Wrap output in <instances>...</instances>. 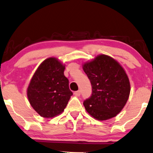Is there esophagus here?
Wrapping results in <instances>:
<instances>
[{
	"label": "esophagus",
	"instance_id": "34e87169",
	"mask_svg": "<svg viewBox=\"0 0 153 153\" xmlns=\"http://www.w3.org/2000/svg\"><path fill=\"white\" fill-rule=\"evenodd\" d=\"M74 94L75 95H76V96L79 97V96H80V94H81V91H80V90H78V91L74 92Z\"/></svg>",
	"mask_w": 153,
	"mask_h": 153
}]
</instances>
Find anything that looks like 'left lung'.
I'll list each match as a JSON object with an SVG mask.
<instances>
[{"label": "left lung", "mask_w": 153, "mask_h": 153, "mask_svg": "<svg viewBox=\"0 0 153 153\" xmlns=\"http://www.w3.org/2000/svg\"><path fill=\"white\" fill-rule=\"evenodd\" d=\"M82 66L92 88L91 97L83 102L86 111L99 121L116 117L127 103L130 92L125 70L118 61L105 54H99Z\"/></svg>", "instance_id": "left-lung-1"}]
</instances>
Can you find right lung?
Returning <instances> with one entry per match:
<instances>
[{"label": "right lung", "instance_id": "right-lung-1", "mask_svg": "<svg viewBox=\"0 0 153 153\" xmlns=\"http://www.w3.org/2000/svg\"><path fill=\"white\" fill-rule=\"evenodd\" d=\"M65 64L55 57L40 64L27 89L30 105L40 116L53 118L64 111L72 92L64 76Z\"/></svg>", "mask_w": 153, "mask_h": 153}]
</instances>
